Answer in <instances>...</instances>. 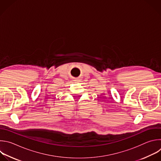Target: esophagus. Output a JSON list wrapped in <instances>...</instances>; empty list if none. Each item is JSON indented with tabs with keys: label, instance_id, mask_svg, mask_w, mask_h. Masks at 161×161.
<instances>
[{
	"label": "esophagus",
	"instance_id": "1",
	"mask_svg": "<svg viewBox=\"0 0 161 161\" xmlns=\"http://www.w3.org/2000/svg\"><path fill=\"white\" fill-rule=\"evenodd\" d=\"M81 78H80V77L76 78H75V80H74L75 83H80V82L81 81Z\"/></svg>",
	"mask_w": 161,
	"mask_h": 161
}]
</instances>
